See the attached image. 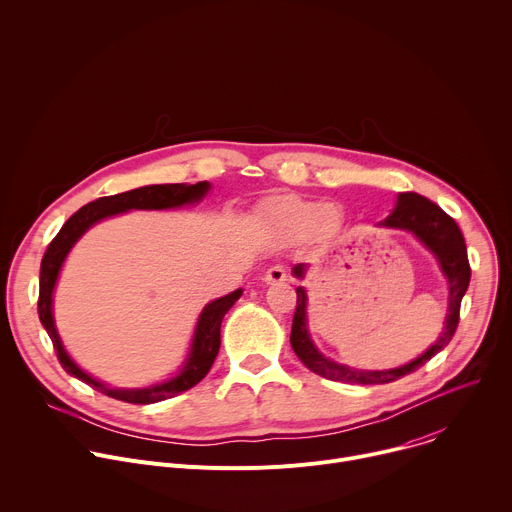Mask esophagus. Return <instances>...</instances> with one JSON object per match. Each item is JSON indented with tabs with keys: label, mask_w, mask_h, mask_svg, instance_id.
<instances>
[{
	"label": "esophagus",
	"mask_w": 512,
	"mask_h": 512,
	"mask_svg": "<svg viewBox=\"0 0 512 512\" xmlns=\"http://www.w3.org/2000/svg\"><path fill=\"white\" fill-rule=\"evenodd\" d=\"M285 277H287L285 269H283L281 265H273V267H269V269L265 271V275H263V281H265V283H269V285H275V283H281V281H285Z\"/></svg>",
	"instance_id": "34e87169"
}]
</instances>
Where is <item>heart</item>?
<instances>
[{
  "mask_svg": "<svg viewBox=\"0 0 512 512\" xmlns=\"http://www.w3.org/2000/svg\"><path fill=\"white\" fill-rule=\"evenodd\" d=\"M269 218L289 241H302L316 233H332L338 227V210L328 202L304 198H279L269 206Z\"/></svg>",
  "mask_w": 512,
  "mask_h": 512,
  "instance_id": "b5f03b06",
  "label": "heart"
}]
</instances>
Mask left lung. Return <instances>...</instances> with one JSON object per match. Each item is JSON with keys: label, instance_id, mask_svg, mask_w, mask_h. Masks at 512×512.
Returning <instances> with one entry per match:
<instances>
[{"label": "left lung", "instance_id": "1", "mask_svg": "<svg viewBox=\"0 0 512 512\" xmlns=\"http://www.w3.org/2000/svg\"><path fill=\"white\" fill-rule=\"evenodd\" d=\"M377 227L381 229H397V231H407L413 233V237L433 253L437 259V265H440L446 281H448V314L444 322V332L440 334L425 352H421L417 358H413L407 364H401V367L395 369H385V371H364V369H354L348 367V364H340L328 356H324L308 330V294L306 289L300 285L296 289L298 294V306L294 314V324H291V348L298 354V358L306 364V367L330 381H346V383H360V385H383L397 381L419 367L440 352L442 348L448 346L452 340L458 320H460V304L462 298L468 289L470 283V263H468V253H466V243L462 237V231L458 229L454 218H450L440 206L433 204L431 200L415 194V192H403L397 196V204L391 210V214L381 221ZM306 265L298 263L294 267V275L298 279H304L306 275Z\"/></svg>", "mask_w": 512, "mask_h": 512}]
</instances>
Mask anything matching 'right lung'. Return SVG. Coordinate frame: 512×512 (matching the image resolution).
<instances>
[{
  "mask_svg": "<svg viewBox=\"0 0 512 512\" xmlns=\"http://www.w3.org/2000/svg\"><path fill=\"white\" fill-rule=\"evenodd\" d=\"M210 190L208 182H198V184H152V186H141L129 192H121L115 196H103L97 198L95 202L85 204L81 210L72 214L68 221L62 225L54 241L48 245L42 265H40V298H38V316L48 332L54 350L58 354V360L62 364V369L85 381L93 389L101 391L103 395H109L113 399L125 401V403H137V405H150L158 403L170 397H176L194 385H198L210 371L212 362L218 354V348H221V324L225 314L235 306V302L243 296V289H235L231 294L212 300L206 304L198 316L194 336L188 348V354L182 362L180 371L170 377L168 381L148 385V387H137V389H121V387H111L95 377H91L87 371H83L79 364L70 358L66 352L56 324H54V312H52V296H54V287L60 275V269L70 253V249L77 245V241L97 223L105 221V218L117 216L121 212L129 210H168V208H180L186 204H198Z\"/></svg>",
  "mask_w": 512,
  "mask_h": 512,
  "instance_id": "1",
  "label": "right lung"
}]
</instances>
